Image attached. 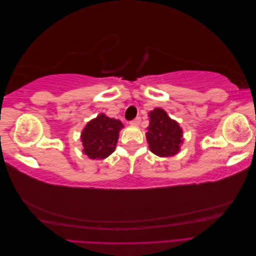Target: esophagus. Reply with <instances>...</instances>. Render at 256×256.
<instances>
[{
	"label": "esophagus",
	"instance_id": "1",
	"mask_svg": "<svg viewBox=\"0 0 256 256\" xmlns=\"http://www.w3.org/2000/svg\"><path fill=\"white\" fill-rule=\"evenodd\" d=\"M140 122H141V118H134V120L129 122V124H130L131 126H138Z\"/></svg>",
	"mask_w": 256,
	"mask_h": 256
}]
</instances>
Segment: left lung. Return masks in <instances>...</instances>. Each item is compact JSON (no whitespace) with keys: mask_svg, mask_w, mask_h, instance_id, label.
<instances>
[{"mask_svg":"<svg viewBox=\"0 0 256 256\" xmlns=\"http://www.w3.org/2000/svg\"><path fill=\"white\" fill-rule=\"evenodd\" d=\"M150 126L146 140L150 150L159 157H172L180 150L182 130L176 120L168 118L164 110L156 108L150 112Z\"/></svg>","mask_w":256,"mask_h":256,"instance_id":"8db88e82","label":"left lung"}]
</instances>
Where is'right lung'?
<instances>
[{
  "label": "right lung",
  "mask_w": 256,
  "mask_h": 256,
  "mask_svg": "<svg viewBox=\"0 0 256 256\" xmlns=\"http://www.w3.org/2000/svg\"><path fill=\"white\" fill-rule=\"evenodd\" d=\"M124 127L120 120L99 114L86 124L81 134L83 152L90 159H104L115 150L120 131Z\"/></svg>",
  "instance_id": "1"
}]
</instances>
